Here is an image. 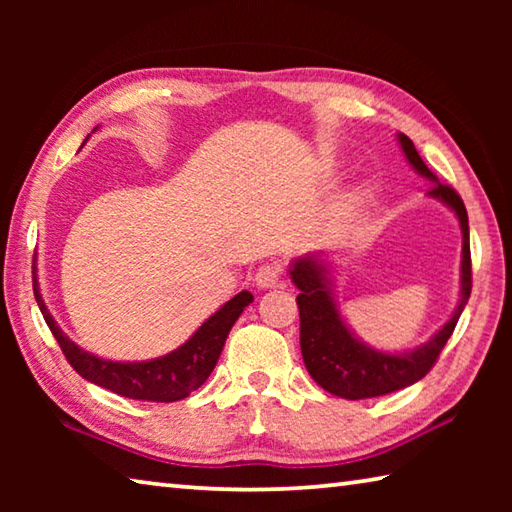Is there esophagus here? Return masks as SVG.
I'll return each instance as SVG.
<instances>
[{"mask_svg":"<svg viewBox=\"0 0 512 512\" xmlns=\"http://www.w3.org/2000/svg\"><path fill=\"white\" fill-rule=\"evenodd\" d=\"M280 277H282L280 264H264L257 268L255 284L259 289H273V287H277V282H280Z\"/></svg>","mask_w":512,"mask_h":512,"instance_id":"1","label":"esophagus"}]
</instances>
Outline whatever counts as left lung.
Masks as SVG:
<instances>
[{
  "mask_svg": "<svg viewBox=\"0 0 512 512\" xmlns=\"http://www.w3.org/2000/svg\"><path fill=\"white\" fill-rule=\"evenodd\" d=\"M402 151L411 167L427 178L431 189L427 196L445 203L456 214L463 232L461 253V298L452 318L431 336L427 343L406 352H381L354 336L345 323L334 293V259L325 253H309L289 264L291 282L300 289V350L311 379L327 393L343 400H366L400 391L420 381L436 363L445 343L452 336L472 291V259H470V225L467 210L452 187L438 183L433 171L422 162L413 142L397 133Z\"/></svg>",
  "mask_w": 512,
  "mask_h": 512,
  "instance_id": "obj_1",
  "label": "left lung"
}]
</instances>
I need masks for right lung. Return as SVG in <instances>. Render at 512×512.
Instances as JSON below:
<instances>
[{
	"label": "right lung",
	"instance_id": "1",
	"mask_svg": "<svg viewBox=\"0 0 512 512\" xmlns=\"http://www.w3.org/2000/svg\"><path fill=\"white\" fill-rule=\"evenodd\" d=\"M33 296H36L42 316H45L65 359L83 379L121 397L146 402H178L201 388L221 357L232 325L237 323L241 311L253 302L250 291L237 293L219 311H214L180 348L164 357L151 361H110L85 352L56 325L54 316L49 314L45 300H42L36 266H33Z\"/></svg>",
	"mask_w": 512,
	"mask_h": 512
}]
</instances>
